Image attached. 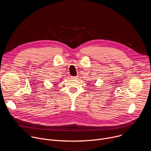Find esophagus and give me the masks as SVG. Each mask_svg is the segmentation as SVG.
Returning a JSON list of instances; mask_svg holds the SVG:
<instances>
[{
  "instance_id": "1",
  "label": "esophagus",
  "mask_w": 151,
  "mask_h": 151,
  "mask_svg": "<svg viewBox=\"0 0 151 151\" xmlns=\"http://www.w3.org/2000/svg\"><path fill=\"white\" fill-rule=\"evenodd\" d=\"M78 76H71L72 79H77L78 78Z\"/></svg>"
}]
</instances>
